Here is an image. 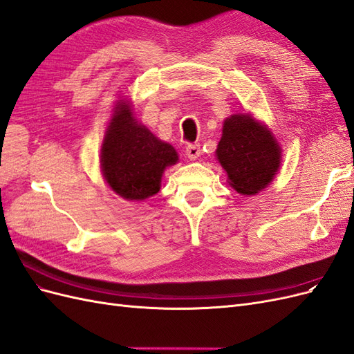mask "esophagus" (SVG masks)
Wrapping results in <instances>:
<instances>
[{"mask_svg":"<svg viewBox=\"0 0 354 354\" xmlns=\"http://www.w3.org/2000/svg\"><path fill=\"white\" fill-rule=\"evenodd\" d=\"M201 146L199 145H189L186 147V155L190 160H196L201 156Z\"/></svg>","mask_w":354,"mask_h":354,"instance_id":"obj_1","label":"esophagus"}]
</instances>
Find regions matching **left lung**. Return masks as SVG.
I'll return each mask as SVG.
<instances>
[{"instance_id": "8db88e82", "label": "left lung", "mask_w": 354, "mask_h": 354, "mask_svg": "<svg viewBox=\"0 0 354 354\" xmlns=\"http://www.w3.org/2000/svg\"><path fill=\"white\" fill-rule=\"evenodd\" d=\"M216 158L227 183L241 195H257L269 186L282 164V147L273 131L251 113H233L223 122Z\"/></svg>"}]
</instances>
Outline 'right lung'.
I'll return each instance as SVG.
<instances>
[{
    "mask_svg": "<svg viewBox=\"0 0 354 354\" xmlns=\"http://www.w3.org/2000/svg\"><path fill=\"white\" fill-rule=\"evenodd\" d=\"M133 102L121 95L112 108L100 149V171L108 186L125 201H145L160 189L164 171L178 153L134 116Z\"/></svg>",
    "mask_w": 354,
    "mask_h": 354,
    "instance_id": "obj_1",
    "label": "right lung"
}]
</instances>
